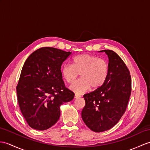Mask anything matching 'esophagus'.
Instances as JSON below:
<instances>
[{"label": "esophagus", "instance_id": "esophagus-1", "mask_svg": "<svg viewBox=\"0 0 150 150\" xmlns=\"http://www.w3.org/2000/svg\"><path fill=\"white\" fill-rule=\"evenodd\" d=\"M81 95H79V94H77V93H75V96H74V98H79V97H81Z\"/></svg>", "mask_w": 150, "mask_h": 150}]
</instances>
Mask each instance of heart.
<instances>
[{
    "mask_svg": "<svg viewBox=\"0 0 150 150\" xmlns=\"http://www.w3.org/2000/svg\"><path fill=\"white\" fill-rule=\"evenodd\" d=\"M109 67L104 58L90 54H81L72 58V65L64 64L62 75L69 84H72L80 73L81 78L72 84L71 88L76 93H82L92 87L97 89L108 79Z\"/></svg>",
    "mask_w": 150,
    "mask_h": 150,
    "instance_id": "b5f03b06",
    "label": "heart"
}]
</instances>
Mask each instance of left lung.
<instances>
[{
    "mask_svg": "<svg viewBox=\"0 0 150 150\" xmlns=\"http://www.w3.org/2000/svg\"><path fill=\"white\" fill-rule=\"evenodd\" d=\"M109 58L106 81L98 88L84 95L85 105L81 117L96 132H104L117 123L125 113L132 90L129 69L114 51L104 50Z\"/></svg>",
    "mask_w": 150,
    "mask_h": 150,
    "instance_id": "obj_1",
    "label": "left lung"
}]
</instances>
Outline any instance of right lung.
<instances>
[{
    "label": "right lung",
    "instance_id": "right-lung-1",
    "mask_svg": "<svg viewBox=\"0 0 150 150\" xmlns=\"http://www.w3.org/2000/svg\"><path fill=\"white\" fill-rule=\"evenodd\" d=\"M71 52L44 47L25 61L16 86L20 111L28 125L38 130L48 129L60 116V106L73 99L65 87L61 66Z\"/></svg>",
    "mask_w": 150,
    "mask_h": 150
}]
</instances>
